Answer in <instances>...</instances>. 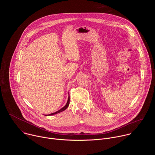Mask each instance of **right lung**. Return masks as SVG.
Masks as SVG:
<instances>
[{"label": "right lung", "mask_w": 155, "mask_h": 155, "mask_svg": "<svg viewBox=\"0 0 155 155\" xmlns=\"http://www.w3.org/2000/svg\"><path fill=\"white\" fill-rule=\"evenodd\" d=\"M69 102H70V97H69H69H68V100L67 104H65V105L64 107H62L61 109L59 110L58 111H57V112H54V113H52V114H49V115H46L45 116H50V115H55V114H58V113H60V112H61L64 111V110H65L66 108H67L68 107V106H69Z\"/></svg>", "instance_id": "add662e5"}]
</instances>
